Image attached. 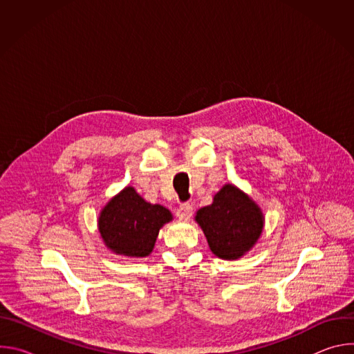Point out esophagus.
Wrapping results in <instances>:
<instances>
[{"label":"esophagus","mask_w":354,"mask_h":354,"mask_svg":"<svg viewBox=\"0 0 354 354\" xmlns=\"http://www.w3.org/2000/svg\"><path fill=\"white\" fill-rule=\"evenodd\" d=\"M192 214H193V207H192V205H189V203L182 205V206L178 209V212H176L178 218H179V220H183V221L190 220Z\"/></svg>","instance_id":"34e87169"}]
</instances>
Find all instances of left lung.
<instances>
[{
	"instance_id": "obj_1",
	"label": "left lung",
	"mask_w": 354,
	"mask_h": 354,
	"mask_svg": "<svg viewBox=\"0 0 354 354\" xmlns=\"http://www.w3.org/2000/svg\"><path fill=\"white\" fill-rule=\"evenodd\" d=\"M194 220L213 254L225 261L239 259L254 248L265 224L261 207L231 183L216 193L210 206L197 210Z\"/></svg>"
}]
</instances>
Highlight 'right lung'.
Masks as SVG:
<instances>
[{
  "label": "right lung",
  "instance_id": "right-lung-1",
  "mask_svg": "<svg viewBox=\"0 0 354 354\" xmlns=\"http://www.w3.org/2000/svg\"><path fill=\"white\" fill-rule=\"evenodd\" d=\"M172 214L161 205L145 201L131 186L112 197L97 218L108 249L129 258H145L154 249L157 236Z\"/></svg>",
  "mask_w": 354,
  "mask_h": 354
}]
</instances>
